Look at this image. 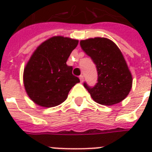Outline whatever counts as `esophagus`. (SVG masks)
Listing matches in <instances>:
<instances>
[{
    "label": "esophagus",
    "instance_id": "1",
    "mask_svg": "<svg viewBox=\"0 0 152 152\" xmlns=\"http://www.w3.org/2000/svg\"><path fill=\"white\" fill-rule=\"evenodd\" d=\"M80 80L81 83H83V76H82V75H81V76H80Z\"/></svg>",
    "mask_w": 152,
    "mask_h": 152
}]
</instances>
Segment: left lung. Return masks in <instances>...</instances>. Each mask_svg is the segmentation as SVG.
<instances>
[{"label": "left lung", "instance_id": "obj_1", "mask_svg": "<svg viewBox=\"0 0 152 152\" xmlns=\"http://www.w3.org/2000/svg\"><path fill=\"white\" fill-rule=\"evenodd\" d=\"M82 50L96 64L98 83L84 88L93 100L104 106L119 103L127 97L132 85V77L122 53L113 41L106 38L81 40Z\"/></svg>", "mask_w": 152, "mask_h": 152}]
</instances>
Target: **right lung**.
I'll use <instances>...</instances> for the list:
<instances>
[{
    "mask_svg": "<svg viewBox=\"0 0 152 152\" xmlns=\"http://www.w3.org/2000/svg\"><path fill=\"white\" fill-rule=\"evenodd\" d=\"M78 42L76 39L53 36L34 50L23 71L25 90L34 103L42 107L58 106L80 82L72 75V67L66 64Z\"/></svg>",
    "mask_w": 152,
    "mask_h": 152,
    "instance_id": "right-lung-1",
    "label": "right lung"
}]
</instances>
